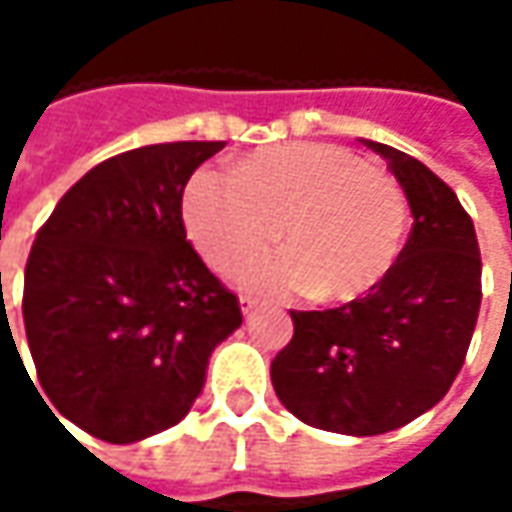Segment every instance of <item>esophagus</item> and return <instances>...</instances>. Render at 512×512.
<instances>
[{"label": "esophagus", "mask_w": 512, "mask_h": 512, "mask_svg": "<svg viewBox=\"0 0 512 512\" xmlns=\"http://www.w3.org/2000/svg\"><path fill=\"white\" fill-rule=\"evenodd\" d=\"M239 307H242V313H245V316H250V313L259 307V302H256L253 296H239Z\"/></svg>", "instance_id": "34e87169"}]
</instances>
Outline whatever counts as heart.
Listing matches in <instances>:
<instances>
[{"label": "heart", "mask_w": 512, "mask_h": 512, "mask_svg": "<svg viewBox=\"0 0 512 512\" xmlns=\"http://www.w3.org/2000/svg\"><path fill=\"white\" fill-rule=\"evenodd\" d=\"M190 242L219 273L247 267V287L313 293L330 305L370 296L399 265L407 236L402 185L350 150L293 142L259 150L233 173L199 170L185 190Z\"/></svg>", "instance_id": "obj_1"}]
</instances>
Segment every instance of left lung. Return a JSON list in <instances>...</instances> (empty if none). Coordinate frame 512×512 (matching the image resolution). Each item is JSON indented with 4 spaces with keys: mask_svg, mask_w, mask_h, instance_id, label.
Segmentation results:
<instances>
[{
    "mask_svg": "<svg viewBox=\"0 0 512 512\" xmlns=\"http://www.w3.org/2000/svg\"><path fill=\"white\" fill-rule=\"evenodd\" d=\"M367 148L387 159L410 202L399 265L359 302L290 310L293 339L270 364L273 390L296 419L344 436H379L442 402L482 305L479 242L453 187L402 150Z\"/></svg>",
    "mask_w": 512,
    "mask_h": 512,
    "instance_id": "left-lung-1",
    "label": "left lung"
}]
</instances>
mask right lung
I'll return each instance as SVG.
<instances>
[{
	"label": "right lung",
	"instance_id": "add662e5",
	"mask_svg": "<svg viewBox=\"0 0 512 512\" xmlns=\"http://www.w3.org/2000/svg\"><path fill=\"white\" fill-rule=\"evenodd\" d=\"M222 148L165 142L110 156L59 199L30 247L22 316L36 376L50 404L102 442L182 422L213 347L242 325L236 293L182 222L187 179Z\"/></svg>",
	"mask_w": 512,
	"mask_h": 512
}]
</instances>
